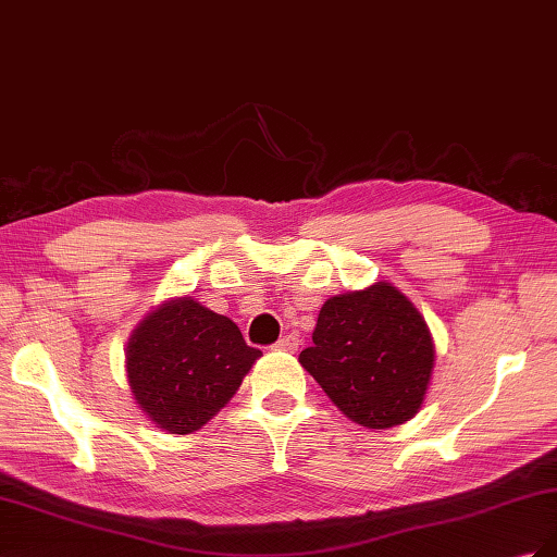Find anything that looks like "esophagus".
I'll return each instance as SVG.
<instances>
[{
    "label": "esophagus",
    "mask_w": 557,
    "mask_h": 557,
    "mask_svg": "<svg viewBox=\"0 0 557 557\" xmlns=\"http://www.w3.org/2000/svg\"><path fill=\"white\" fill-rule=\"evenodd\" d=\"M299 344H301L299 334L290 332V334H285L283 339H278V342L274 344V348H276V350H285V352H295V350L299 348Z\"/></svg>",
    "instance_id": "1"
}]
</instances>
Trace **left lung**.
Segmentation results:
<instances>
[{
  "instance_id": "obj_1",
  "label": "left lung",
  "mask_w": 557,
  "mask_h": 557,
  "mask_svg": "<svg viewBox=\"0 0 557 557\" xmlns=\"http://www.w3.org/2000/svg\"><path fill=\"white\" fill-rule=\"evenodd\" d=\"M299 362L352 423L387 430L423 404L434 344L413 301L379 281L325 301Z\"/></svg>"
}]
</instances>
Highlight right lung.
I'll use <instances>...</instances> for the list:
<instances>
[{
  "mask_svg": "<svg viewBox=\"0 0 557 557\" xmlns=\"http://www.w3.org/2000/svg\"><path fill=\"white\" fill-rule=\"evenodd\" d=\"M260 356L227 315L193 297H176L150 311L125 348L134 399L156 428L170 434L207 425Z\"/></svg>",
  "mask_w": 557,
  "mask_h": 557,
  "instance_id": "1",
  "label": "right lung"
}]
</instances>
